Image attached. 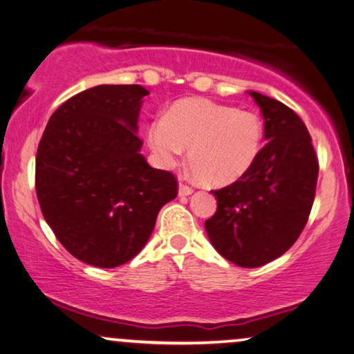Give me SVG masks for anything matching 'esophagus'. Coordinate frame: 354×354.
Here are the masks:
<instances>
[{
  "mask_svg": "<svg viewBox=\"0 0 354 354\" xmlns=\"http://www.w3.org/2000/svg\"><path fill=\"white\" fill-rule=\"evenodd\" d=\"M192 194H194V188H192V187L185 185V183H180V185H178V195H180V196H188Z\"/></svg>",
  "mask_w": 354,
  "mask_h": 354,
  "instance_id": "obj_1",
  "label": "esophagus"
}]
</instances>
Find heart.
I'll list each match as a JSON object with an SVG mask.
<instances>
[{
    "instance_id": "b5f03b06",
    "label": "heart",
    "mask_w": 354,
    "mask_h": 354,
    "mask_svg": "<svg viewBox=\"0 0 354 354\" xmlns=\"http://www.w3.org/2000/svg\"><path fill=\"white\" fill-rule=\"evenodd\" d=\"M149 148L162 167L180 162L188 148V162L200 182L223 187L250 171L263 146L265 127L250 110L206 99L178 100L149 123Z\"/></svg>"
}]
</instances>
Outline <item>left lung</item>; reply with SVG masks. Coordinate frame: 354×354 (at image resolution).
<instances>
[{"label":"left lung","instance_id":"1","mask_svg":"<svg viewBox=\"0 0 354 354\" xmlns=\"http://www.w3.org/2000/svg\"><path fill=\"white\" fill-rule=\"evenodd\" d=\"M265 120L267 145L244 177L213 190L216 213L205 221L219 255L244 268L281 257L309 218L319 162L304 122L286 105L249 91Z\"/></svg>","mask_w":354,"mask_h":354}]
</instances>
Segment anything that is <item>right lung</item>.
Returning <instances> with one entry per match:
<instances>
[{
	"label": "right lung",
	"mask_w": 354,
	"mask_h": 354,
	"mask_svg": "<svg viewBox=\"0 0 354 354\" xmlns=\"http://www.w3.org/2000/svg\"><path fill=\"white\" fill-rule=\"evenodd\" d=\"M140 84H102L55 110L39 143L35 190L45 221L77 260L127 263L148 242L159 209L177 196L171 172L153 169L136 135Z\"/></svg>",
	"instance_id": "add662e5"
}]
</instances>
